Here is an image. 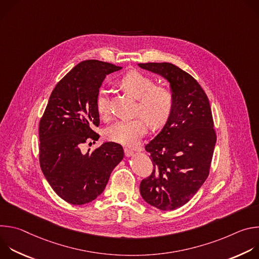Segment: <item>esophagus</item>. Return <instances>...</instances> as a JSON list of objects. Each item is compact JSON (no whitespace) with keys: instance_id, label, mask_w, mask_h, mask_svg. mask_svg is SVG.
<instances>
[{"instance_id":"34e87169","label":"esophagus","mask_w":259,"mask_h":259,"mask_svg":"<svg viewBox=\"0 0 259 259\" xmlns=\"http://www.w3.org/2000/svg\"><path fill=\"white\" fill-rule=\"evenodd\" d=\"M124 153H125V156H126V157H132V156H134V152H133L132 150H130V149H127V147H125V149H124Z\"/></svg>"}]
</instances>
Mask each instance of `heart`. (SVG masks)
I'll return each mask as SVG.
<instances>
[{
	"mask_svg": "<svg viewBox=\"0 0 259 259\" xmlns=\"http://www.w3.org/2000/svg\"><path fill=\"white\" fill-rule=\"evenodd\" d=\"M121 86L137 99L136 114L144 117L133 120H121L107 128L106 137L127 146L137 145L147 131V122L158 128L169 119L174 107V95L164 86L156 85L155 80L138 70H131L121 79ZM96 109L100 117L109 114L108 95L101 89L96 96Z\"/></svg>",
	"mask_w": 259,
	"mask_h": 259,
	"instance_id": "1",
	"label": "heart"
}]
</instances>
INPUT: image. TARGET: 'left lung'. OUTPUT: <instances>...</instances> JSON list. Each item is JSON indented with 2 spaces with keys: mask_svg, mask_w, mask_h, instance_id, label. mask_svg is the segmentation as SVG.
<instances>
[{
  "mask_svg": "<svg viewBox=\"0 0 259 259\" xmlns=\"http://www.w3.org/2000/svg\"><path fill=\"white\" fill-rule=\"evenodd\" d=\"M164 77L174 95V107L162 131L145 145L152 174L142 179L143 200L160 210L187 204L210 171L216 133L209 99L190 73L169 62L138 63Z\"/></svg>",
  "mask_w": 259,
  "mask_h": 259,
  "instance_id": "1",
  "label": "left lung"
}]
</instances>
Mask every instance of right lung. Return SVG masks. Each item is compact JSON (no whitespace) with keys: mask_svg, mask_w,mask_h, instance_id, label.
<instances>
[{"mask_svg":"<svg viewBox=\"0 0 259 259\" xmlns=\"http://www.w3.org/2000/svg\"><path fill=\"white\" fill-rule=\"evenodd\" d=\"M122 67L95 59L77 64L53 89L39 125L40 166L53 191L65 202L83 205L105 189L110 173L124 158L119 143L105 142L82 152L99 135L96 96L110 72Z\"/></svg>","mask_w":259,"mask_h":259,"instance_id":"add662e5","label":"right lung"}]
</instances>
